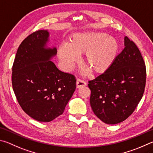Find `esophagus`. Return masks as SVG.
I'll use <instances>...</instances> for the list:
<instances>
[{"label":"esophagus","mask_w":153,"mask_h":153,"mask_svg":"<svg viewBox=\"0 0 153 153\" xmlns=\"http://www.w3.org/2000/svg\"><path fill=\"white\" fill-rule=\"evenodd\" d=\"M87 83L85 81H82L81 79H77L76 80V88H81L82 87L86 86Z\"/></svg>","instance_id":"esophagus-1"}]
</instances>
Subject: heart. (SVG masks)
Masks as SVG:
<instances>
[{
    "label": "heart",
    "instance_id": "heart-1",
    "mask_svg": "<svg viewBox=\"0 0 153 153\" xmlns=\"http://www.w3.org/2000/svg\"><path fill=\"white\" fill-rule=\"evenodd\" d=\"M119 52L117 40L108 34L99 31H87L72 36L68 43L59 45L58 57L66 70H71L85 53L82 63L93 74H102L110 68Z\"/></svg>",
    "mask_w": 153,
    "mask_h": 153
}]
</instances>
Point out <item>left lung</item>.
<instances>
[{"instance_id": "left-lung-1", "label": "left lung", "mask_w": 153, "mask_h": 153, "mask_svg": "<svg viewBox=\"0 0 153 153\" xmlns=\"http://www.w3.org/2000/svg\"><path fill=\"white\" fill-rule=\"evenodd\" d=\"M125 48L106 72L89 81L90 104L107 124L126 120L140 102L146 85V66L140 50L128 37Z\"/></svg>"}]
</instances>
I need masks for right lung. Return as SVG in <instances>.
<instances>
[{
    "instance_id": "obj_1",
    "label": "right lung",
    "mask_w": 153,
    "mask_h": 153,
    "mask_svg": "<svg viewBox=\"0 0 153 153\" xmlns=\"http://www.w3.org/2000/svg\"><path fill=\"white\" fill-rule=\"evenodd\" d=\"M50 33L38 30L21 42L12 68V85L21 108L32 118L49 122L63 114L76 89L72 74L50 60L56 48L47 47Z\"/></svg>"
}]
</instances>
